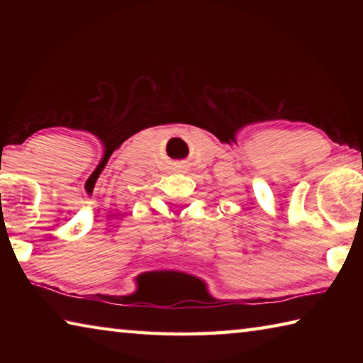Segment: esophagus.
<instances>
[{
    "mask_svg": "<svg viewBox=\"0 0 363 363\" xmlns=\"http://www.w3.org/2000/svg\"><path fill=\"white\" fill-rule=\"evenodd\" d=\"M187 171H189V167L186 163L177 164V173H187Z\"/></svg>",
    "mask_w": 363,
    "mask_h": 363,
    "instance_id": "34e87169",
    "label": "esophagus"
}]
</instances>
